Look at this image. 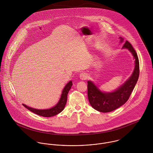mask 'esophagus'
I'll use <instances>...</instances> for the list:
<instances>
[{
	"label": "esophagus",
	"mask_w": 153,
	"mask_h": 153,
	"mask_svg": "<svg viewBox=\"0 0 153 153\" xmlns=\"http://www.w3.org/2000/svg\"><path fill=\"white\" fill-rule=\"evenodd\" d=\"M88 74L86 73H82L80 74V78L81 80H85L88 79Z\"/></svg>",
	"instance_id": "34e87169"
}]
</instances>
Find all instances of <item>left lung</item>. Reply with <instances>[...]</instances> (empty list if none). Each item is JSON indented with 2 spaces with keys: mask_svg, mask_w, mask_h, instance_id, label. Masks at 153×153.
<instances>
[{
  "mask_svg": "<svg viewBox=\"0 0 153 153\" xmlns=\"http://www.w3.org/2000/svg\"><path fill=\"white\" fill-rule=\"evenodd\" d=\"M121 42H123L121 37ZM123 48L128 49L135 59V68L129 79L117 90L111 93L101 92L91 81L88 82V95L92 107L101 112H109L120 108L128 100L140 75L139 60L132 45L126 41Z\"/></svg>",
  "mask_w": 153,
  "mask_h": 153,
  "instance_id": "left-lung-1",
  "label": "left lung"
}]
</instances>
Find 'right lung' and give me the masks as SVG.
Here are the masks:
<instances>
[{"instance_id": "right-lung-1", "label": "right lung", "mask_w": 153, "mask_h": 153, "mask_svg": "<svg viewBox=\"0 0 153 153\" xmlns=\"http://www.w3.org/2000/svg\"><path fill=\"white\" fill-rule=\"evenodd\" d=\"M73 83L71 81H70L64 87L62 94H61V97L58 102V103L53 108L49 109H44V110H40V109H33L31 107H28L27 105L22 104L24 107H25L27 109L30 110L33 113L37 114L38 115L44 117H54L59 113H60L61 111H63L66 102H67V94L69 92L70 89H71Z\"/></svg>"}]
</instances>
